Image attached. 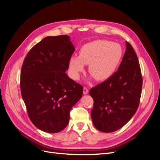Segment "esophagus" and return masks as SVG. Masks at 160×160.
Here are the masks:
<instances>
[{
	"instance_id": "esophagus-1",
	"label": "esophagus",
	"mask_w": 160,
	"mask_h": 160,
	"mask_svg": "<svg viewBox=\"0 0 160 160\" xmlns=\"http://www.w3.org/2000/svg\"><path fill=\"white\" fill-rule=\"evenodd\" d=\"M88 93H89L88 89L87 88H83V94H84V95H86V94H88Z\"/></svg>"
}]
</instances>
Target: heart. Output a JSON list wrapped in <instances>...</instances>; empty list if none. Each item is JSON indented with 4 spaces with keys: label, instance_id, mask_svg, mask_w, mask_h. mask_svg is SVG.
Listing matches in <instances>:
<instances>
[{
    "label": "heart",
    "instance_id": "1",
    "mask_svg": "<svg viewBox=\"0 0 160 160\" xmlns=\"http://www.w3.org/2000/svg\"><path fill=\"white\" fill-rule=\"evenodd\" d=\"M123 50L118 43L105 40H97L86 43L79 50V56H71L69 68L72 78L78 79L89 65V71L98 81H105L112 75L119 65Z\"/></svg>",
    "mask_w": 160,
    "mask_h": 160
}]
</instances>
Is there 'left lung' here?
Wrapping results in <instances>:
<instances>
[{"label":"left lung","mask_w":160,"mask_h":160,"mask_svg":"<svg viewBox=\"0 0 160 160\" xmlns=\"http://www.w3.org/2000/svg\"><path fill=\"white\" fill-rule=\"evenodd\" d=\"M142 89L138 57L126 41V50L118 71L89 91L94 101L91 117L96 129L110 133L122 128L136 112Z\"/></svg>","instance_id":"left-lung-1"}]
</instances>
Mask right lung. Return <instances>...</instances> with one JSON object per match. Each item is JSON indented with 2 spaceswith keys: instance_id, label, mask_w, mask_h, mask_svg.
<instances>
[{
  "instance_id": "1",
  "label": "right lung",
  "mask_w": 160,
  "mask_h": 160,
  "mask_svg": "<svg viewBox=\"0 0 160 160\" xmlns=\"http://www.w3.org/2000/svg\"><path fill=\"white\" fill-rule=\"evenodd\" d=\"M74 51L69 36L47 37L24 60L22 98L32 123L45 132L63 130L69 123L71 108L83 95V86L66 73Z\"/></svg>"
}]
</instances>
